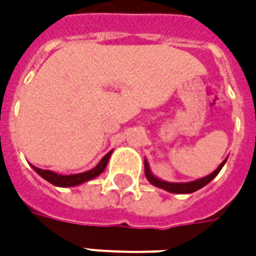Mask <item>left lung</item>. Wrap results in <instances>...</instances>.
I'll use <instances>...</instances> for the list:
<instances>
[{
	"label": "left lung",
	"instance_id": "1",
	"mask_svg": "<svg viewBox=\"0 0 256 256\" xmlns=\"http://www.w3.org/2000/svg\"><path fill=\"white\" fill-rule=\"evenodd\" d=\"M226 160L228 158H225L224 161L221 162V165L215 170V171L210 174V175H206V176H204V178H200V180H195V181L191 182H166L162 181V180H160V178H156L155 175L151 171V168H150V164L148 161L145 160L144 161V165H145V176H146V180L152 184L154 186H158V188H161V190H165V191L171 192V194H191V192L198 191V190H201L204 188L206 184H210V182L220 174V171L222 170V166L225 165L226 162Z\"/></svg>",
	"mask_w": 256,
	"mask_h": 256
}]
</instances>
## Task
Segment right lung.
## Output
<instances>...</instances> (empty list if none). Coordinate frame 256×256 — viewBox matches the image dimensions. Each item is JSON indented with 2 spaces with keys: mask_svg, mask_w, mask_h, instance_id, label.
Listing matches in <instances>:
<instances>
[{
  "mask_svg": "<svg viewBox=\"0 0 256 256\" xmlns=\"http://www.w3.org/2000/svg\"><path fill=\"white\" fill-rule=\"evenodd\" d=\"M111 154H112V151H110V152L106 154L102 160L98 162V165H96V166H94L92 170L81 172V174L61 175V174H56V172L50 171V170H41V168H36V166H34V165H31V166H32V170H34L38 175H41V176L44 178L45 181H48L50 184L55 185V186H61V188H66V186H76V185H81V184L90 181V180H94V178H96L98 175H101V174L104 172V170H105V166H106L108 161H110Z\"/></svg>",
  "mask_w": 256,
  "mask_h": 256,
  "instance_id": "obj_1",
  "label": "right lung"
}]
</instances>
